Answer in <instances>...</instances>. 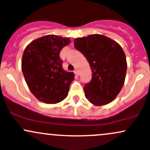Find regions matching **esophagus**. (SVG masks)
<instances>
[{"mask_svg":"<svg viewBox=\"0 0 150 150\" xmlns=\"http://www.w3.org/2000/svg\"><path fill=\"white\" fill-rule=\"evenodd\" d=\"M74 73L75 74V75L76 76H79V71H78V69H74Z\"/></svg>","mask_w":150,"mask_h":150,"instance_id":"1","label":"esophagus"}]
</instances>
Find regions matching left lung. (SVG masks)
<instances>
[{
	"instance_id": "8db88e82",
	"label": "left lung",
	"mask_w": 150,
	"mask_h": 150,
	"mask_svg": "<svg viewBox=\"0 0 150 150\" xmlns=\"http://www.w3.org/2000/svg\"><path fill=\"white\" fill-rule=\"evenodd\" d=\"M74 44L87 59L92 72L91 81L83 86L86 98L96 106L110 103L125 83L127 61L123 49L100 34L75 38Z\"/></svg>"
}]
</instances>
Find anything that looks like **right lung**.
I'll return each mask as SVG.
<instances>
[{
  "label": "right lung",
  "mask_w": 150,
  "mask_h": 150,
  "mask_svg": "<svg viewBox=\"0 0 150 150\" xmlns=\"http://www.w3.org/2000/svg\"><path fill=\"white\" fill-rule=\"evenodd\" d=\"M69 43V38L46 35L25 48L22 71L28 88L38 100L56 104L67 97L74 74L63 69L59 54Z\"/></svg>",
  "instance_id": "right-lung-1"
}]
</instances>
